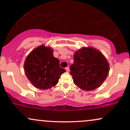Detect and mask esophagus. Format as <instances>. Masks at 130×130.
Returning a JSON list of instances; mask_svg holds the SVG:
<instances>
[{"label":"esophagus","instance_id":"esophagus-1","mask_svg":"<svg viewBox=\"0 0 130 130\" xmlns=\"http://www.w3.org/2000/svg\"><path fill=\"white\" fill-rule=\"evenodd\" d=\"M65 70H66L67 72H69V71H70V68H69V67H66V68H65Z\"/></svg>","mask_w":130,"mask_h":130}]
</instances>
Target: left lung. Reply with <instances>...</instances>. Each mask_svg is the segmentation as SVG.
Here are the masks:
<instances>
[{
  "label": "left lung",
  "instance_id": "left-lung-1",
  "mask_svg": "<svg viewBox=\"0 0 130 130\" xmlns=\"http://www.w3.org/2000/svg\"><path fill=\"white\" fill-rule=\"evenodd\" d=\"M70 74L74 84L86 91L99 87L109 73V63L100 51L88 47L75 52L74 63L70 66Z\"/></svg>",
  "mask_w": 130,
  "mask_h": 130
}]
</instances>
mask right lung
Segmentation results:
<instances>
[{"label": "right lung", "mask_w": 130, "mask_h": 130, "mask_svg": "<svg viewBox=\"0 0 130 130\" xmlns=\"http://www.w3.org/2000/svg\"><path fill=\"white\" fill-rule=\"evenodd\" d=\"M59 60L53 56V50L41 45L26 57L24 65L25 74L35 87L41 90L51 89L59 82L65 70L60 67Z\"/></svg>", "instance_id": "right-lung-1"}]
</instances>
